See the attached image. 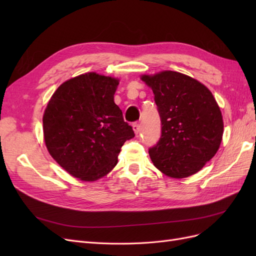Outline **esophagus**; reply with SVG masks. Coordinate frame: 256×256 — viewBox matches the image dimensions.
I'll return each mask as SVG.
<instances>
[{"label":"esophagus","mask_w":256,"mask_h":256,"mask_svg":"<svg viewBox=\"0 0 256 256\" xmlns=\"http://www.w3.org/2000/svg\"><path fill=\"white\" fill-rule=\"evenodd\" d=\"M132 128H134V134H136V136H138V134L141 132V125L140 124H138V122H134V125H132Z\"/></svg>","instance_id":"1"}]
</instances>
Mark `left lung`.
I'll use <instances>...</instances> for the list:
<instances>
[{
	"label": "left lung",
	"instance_id": "1",
	"mask_svg": "<svg viewBox=\"0 0 256 256\" xmlns=\"http://www.w3.org/2000/svg\"><path fill=\"white\" fill-rule=\"evenodd\" d=\"M152 90L161 136L148 152L154 166L172 178L196 174L218 152L223 136L220 108L204 84L166 70L141 76Z\"/></svg>",
	"mask_w": 256,
	"mask_h": 256
}]
</instances>
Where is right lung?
Here are the masks:
<instances>
[{"instance_id": "1", "label": "right lung", "mask_w": 256, "mask_h": 256, "mask_svg": "<svg viewBox=\"0 0 256 256\" xmlns=\"http://www.w3.org/2000/svg\"><path fill=\"white\" fill-rule=\"evenodd\" d=\"M120 81L88 72L69 79L54 92L42 124L48 152L65 171L94 182L118 164L122 146L134 136L114 102Z\"/></svg>"}]
</instances>
